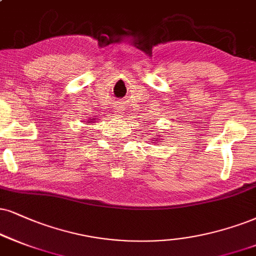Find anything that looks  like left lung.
I'll list each match as a JSON object with an SVG mask.
<instances>
[{
  "label": "left lung",
  "instance_id": "obj_1",
  "mask_svg": "<svg viewBox=\"0 0 256 256\" xmlns=\"http://www.w3.org/2000/svg\"><path fill=\"white\" fill-rule=\"evenodd\" d=\"M153 141H154V140H153Z\"/></svg>",
  "mask_w": 256,
  "mask_h": 256
}]
</instances>
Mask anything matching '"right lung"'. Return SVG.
Masks as SVG:
<instances>
[{
    "mask_svg": "<svg viewBox=\"0 0 256 256\" xmlns=\"http://www.w3.org/2000/svg\"><path fill=\"white\" fill-rule=\"evenodd\" d=\"M89 123H90V122H89Z\"/></svg>",
    "mask_w": 256,
    "mask_h": 256,
    "instance_id": "add662e5",
    "label": "right lung"
}]
</instances>
